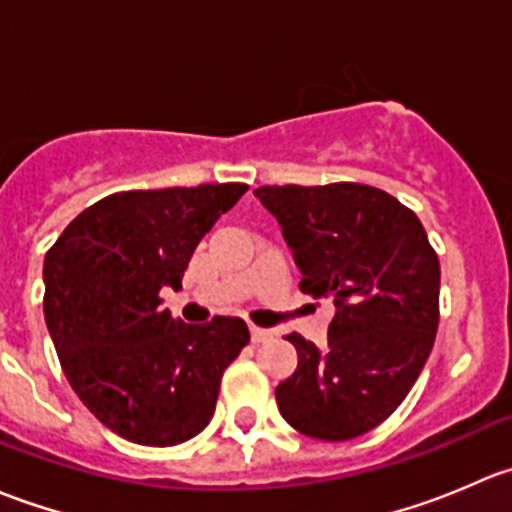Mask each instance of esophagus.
Listing matches in <instances>:
<instances>
[{
    "label": "esophagus",
    "mask_w": 512,
    "mask_h": 512,
    "mask_svg": "<svg viewBox=\"0 0 512 512\" xmlns=\"http://www.w3.org/2000/svg\"><path fill=\"white\" fill-rule=\"evenodd\" d=\"M270 334H272L270 329H262V327H255V324H250V337L255 344L267 342V339H270Z\"/></svg>",
    "instance_id": "obj_1"
}]
</instances>
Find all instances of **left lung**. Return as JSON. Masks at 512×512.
Wrapping results in <instances>:
<instances>
[{
	"mask_svg": "<svg viewBox=\"0 0 512 512\" xmlns=\"http://www.w3.org/2000/svg\"><path fill=\"white\" fill-rule=\"evenodd\" d=\"M304 294L334 299L322 349L297 332V369L275 389L280 414L319 441L386 421L416 384L438 329L441 267L416 213L361 183L262 185Z\"/></svg>",
	"mask_w": 512,
	"mask_h": 512,
	"instance_id": "8db88e82",
	"label": "left lung"
}]
</instances>
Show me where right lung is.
Masks as SVG:
<instances>
[{
    "instance_id": "obj_1",
    "label": "right lung",
    "mask_w": 512,
    "mask_h": 512,
    "mask_svg": "<svg viewBox=\"0 0 512 512\" xmlns=\"http://www.w3.org/2000/svg\"><path fill=\"white\" fill-rule=\"evenodd\" d=\"M245 183L128 190L76 215L44 257V319L86 409L141 446L198 436L230 361L250 342L240 317L185 324L160 309L205 232Z\"/></svg>"
}]
</instances>
